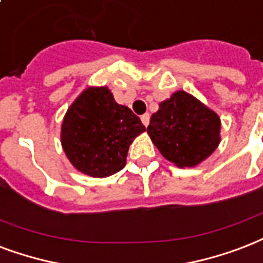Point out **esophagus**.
Listing matches in <instances>:
<instances>
[{"mask_svg": "<svg viewBox=\"0 0 263 263\" xmlns=\"http://www.w3.org/2000/svg\"><path fill=\"white\" fill-rule=\"evenodd\" d=\"M141 122L145 127L149 125V114H144V115H141Z\"/></svg>", "mask_w": 263, "mask_h": 263, "instance_id": "esophagus-1", "label": "esophagus"}]
</instances>
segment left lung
<instances>
[{
    "label": "left lung",
    "mask_w": 263,
    "mask_h": 263,
    "mask_svg": "<svg viewBox=\"0 0 263 263\" xmlns=\"http://www.w3.org/2000/svg\"><path fill=\"white\" fill-rule=\"evenodd\" d=\"M146 132L168 162L195 167L218 148L221 119L195 96L177 90L159 104Z\"/></svg>",
    "instance_id": "obj_1"
}]
</instances>
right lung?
Listing matches in <instances>:
<instances>
[{
  "instance_id": "right-lung-1",
  "label": "right lung",
  "mask_w": 263,
  "mask_h": 263,
  "mask_svg": "<svg viewBox=\"0 0 263 263\" xmlns=\"http://www.w3.org/2000/svg\"><path fill=\"white\" fill-rule=\"evenodd\" d=\"M145 132L140 118L118 104L107 86H89L67 109L62 146L78 172L104 178L125 167L130 144Z\"/></svg>"
}]
</instances>
